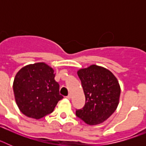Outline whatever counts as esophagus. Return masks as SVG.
<instances>
[{"mask_svg":"<svg viewBox=\"0 0 146 146\" xmlns=\"http://www.w3.org/2000/svg\"><path fill=\"white\" fill-rule=\"evenodd\" d=\"M66 98H67V99H70L71 98H72V94H69V95H68V96H66Z\"/></svg>","mask_w":146,"mask_h":146,"instance_id":"1","label":"esophagus"}]
</instances>
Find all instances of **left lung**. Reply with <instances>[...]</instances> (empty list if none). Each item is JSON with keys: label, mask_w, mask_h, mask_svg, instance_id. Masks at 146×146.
Instances as JSON below:
<instances>
[{"label": "left lung", "mask_w": 146, "mask_h": 146, "mask_svg": "<svg viewBox=\"0 0 146 146\" xmlns=\"http://www.w3.org/2000/svg\"><path fill=\"white\" fill-rule=\"evenodd\" d=\"M86 96V104L76 115L88 125L106 121L119 104L121 87L115 76L108 69L91 65L77 71Z\"/></svg>", "instance_id": "left-lung-1"}]
</instances>
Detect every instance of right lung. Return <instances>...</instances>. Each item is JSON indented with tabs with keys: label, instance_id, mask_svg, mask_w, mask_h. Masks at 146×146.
<instances>
[{
	"label": "right lung",
	"instance_id": "1",
	"mask_svg": "<svg viewBox=\"0 0 146 146\" xmlns=\"http://www.w3.org/2000/svg\"><path fill=\"white\" fill-rule=\"evenodd\" d=\"M54 70L44 62L28 64L15 75L13 91L15 102L22 113L40 119L54 110L63 99Z\"/></svg>",
	"mask_w": 146,
	"mask_h": 146
}]
</instances>
